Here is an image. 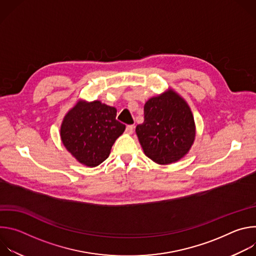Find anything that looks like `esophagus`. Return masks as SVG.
I'll return each instance as SVG.
<instances>
[{"mask_svg": "<svg viewBox=\"0 0 256 256\" xmlns=\"http://www.w3.org/2000/svg\"><path fill=\"white\" fill-rule=\"evenodd\" d=\"M134 124H130V126H126V134H132L134 132Z\"/></svg>", "mask_w": 256, "mask_h": 256, "instance_id": "1", "label": "esophagus"}]
</instances>
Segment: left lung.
Wrapping results in <instances>:
<instances>
[{
  "mask_svg": "<svg viewBox=\"0 0 256 256\" xmlns=\"http://www.w3.org/2000/svg\"><path fill=\"white\" fill-rule=\"evenodd\" d=\"M144 120L136 132L142 148L158 164H170L184 157L196 136L192 114L186 102L168 91L146 102Z\"/></svg>",
  "mask_w": 256,
  "mask_h": 256,
  "instance_id": "1",
  "label": "left lung"
}]
</instances>
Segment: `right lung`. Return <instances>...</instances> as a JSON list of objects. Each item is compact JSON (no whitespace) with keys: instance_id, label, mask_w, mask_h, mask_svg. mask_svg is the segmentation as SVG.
<instances>
[{"instance_id":"add662e5","label":"right lung","mask_w":256,"mask_h":256,"mask_svg":"<svg viewBox=\"0 0 256 256\" xmlns=\"http://www.w3.org/2000/svg\"><path fill=\"white\" fill-rule=\"evenodd\" d=\"M126 126L116 120V108L100 101H83L70 109L60 128L66 150L80 163L95 167L106 160Z\"/></svg>"}]
</instances>
